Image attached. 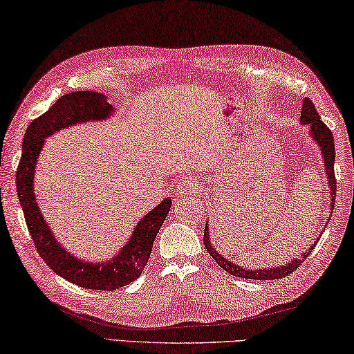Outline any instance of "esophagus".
<instances>
[{"instance_id": "34e87169", "label": "esophagus", "mask_w": 354, "mask_h": 354, "mask_svg": "<svg viewBox=\"0 0 354 354\" xmlns=\"http://www.w3.org/2000/svg\"><path fill=\"white\" fill-rule=\"evenodd\" d=\"M201 182L194 176H185L177 183V193L180 196L196 194L199 191Z\"/></svg>"}]
</instances>
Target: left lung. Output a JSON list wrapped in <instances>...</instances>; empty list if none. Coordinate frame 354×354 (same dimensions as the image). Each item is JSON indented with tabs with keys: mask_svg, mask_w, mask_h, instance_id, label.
Listing matches in <instances>:
<instances>
[{
	"mask_svg": "<svg viewBox=\"0 0 354 354\" xmlns=\"http://www.w3.org/2000/svg\"><path fill=\"white\" fill-rule=\"evenodd\" d=\"M301 122L303 124H309L310 125V133L314 136L315 141L320 144L322 147V153L324 158V171L328 174V185L329 189H331V208H334V202H335V193H337V188H335V174H334V156H335V149H334V138H333V131L328 129L326 124H323V120L320 119V114L317 113V109L314 106L312 100H309L308 97H304L303 100V109H301ZM204 245L208 254L216 260V263L221 266L223 270L227 271L229 274L236 276V277H245V279H256V281H273V279H282L288 274H292L298 266L304 262L306 259L309 257V254L314 251V246L308 249L303 254V257L298 260H293L292 263L279 266V268H262L257 271L252 270H243L241 266L235 265L234 262H229L225 260L221 254L215 251V248L212 246L210 243V236H208V227L205 225L204 230Z\"/></svg>",
	"mask_w": 354,
	"mask_h": 354,
	"instance_id": "left-lung-1",
	"label": "left lung"
}]
</instances>
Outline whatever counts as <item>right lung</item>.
<instances>
[{"instance_id":"add662e5","label":"right lung","mask_w":354,"mask_h":354,"mask_svg":"<svg viewBox=\"0 0 354 354\" xmlns=\"http://www.w3.org/2000/svg\"><path fill=\"white\" fill-rule=\"evenodd\" d=\"M113 111L105 95L92 91L71 92L57 98L48 111L34 119L23 138V153L15 172L17 194H19L23 215L39 256L44 262L68 282L91 290L111 292L129 286L141 276L149 262L155 236L171 210V201L165 199L147 213L133 232L129 245L108 263H86L67 252L40 215L34 196V167L46 136L66 127L86 120L105 119Z\"/></svg>"}]
</instances>
